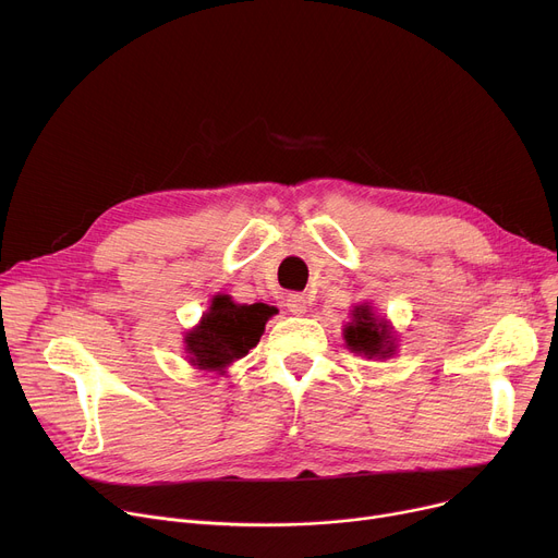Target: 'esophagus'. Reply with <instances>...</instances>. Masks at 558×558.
I'll return each instance as SVG.
<instances>
[{
	"instance_id": "34e87169",
	"label": "esophagus",
	"mask_w": 558,
	"mask_h": 558,
	"mask_svg": "<svg viewBox=\"0 0 558 558\" xmlns=\"http://www.w3.org/2000/svg\"><path fill=\"white\" fill-rule=\"evenodd\" d=\"M284 305H287V310H289L291 314L303 316V314L307 312L310 301H307V296H305V294H289V296H287V301H284Z\"/></svg>"
}]
</instances>
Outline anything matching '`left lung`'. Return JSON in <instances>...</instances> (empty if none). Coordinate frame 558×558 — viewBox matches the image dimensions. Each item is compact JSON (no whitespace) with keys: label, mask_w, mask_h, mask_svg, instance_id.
Masks as SVG:
<instances>
[{"label":"left lung","mask_w":558,"mask_h":558,"mask_svg":"<svg viewBox=\"0 0 558 558\" xmlns=\"http://www.w3.org/2000/svg\"><path fill=\"white\" fill-rule=\"evenodd\" d=\"M343 341L350 353L366 360H391L398 353V332L391 320L379 316L373 303H357L343 326Z\"/></svg>","instance_id":"8db88e82"}]
</instances>
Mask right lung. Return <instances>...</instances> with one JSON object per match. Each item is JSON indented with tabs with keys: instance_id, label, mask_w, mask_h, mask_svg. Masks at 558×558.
<instances>
[{
	"instance_id": "right-lung-1",
	"label": "right lung",
	"mask_w": 558,
	"mask_h": 558,
	"mask_svg": "<svg viewBox=\"0 0 558 558\" xmlns=\"http://www.w3.org/2000/svg\"><path fill=\"white\" fill-rule=\"evenodd\" d=\"M278 314L267 303H234L228 294L210 299L198 324L183 335L190 366L203 373L223 375L230 364L248 355L264 335L267 320Z\"/></svg>"
}]
</instances>
